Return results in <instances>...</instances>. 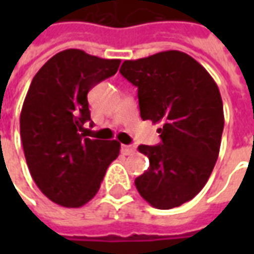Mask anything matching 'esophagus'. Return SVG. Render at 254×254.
<instances>
[{
	"instance_id": "1",
	"label": "esophagus",
	"mask_w": 254,
	"mask_h": 254,
	"mask_svg": "<svg viewBox=\"0 0 254 254\" xmlns=\"http://www.w3.org/2000/svg\"><path fill=\"white\" fill-rule=\"evenodd\" d=\"M121 152L124 155H132L134 152V147H132V145H121Z\"/></svg>"
}]
</instances>
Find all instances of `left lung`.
Returning <instances> with one entry per match:
<instances>
[{"mask_svg":"<svg viewBox=\"0 0 254 254\" xmlns=\"http://www.w3.org/2000/svg\"><path fill=\"white\" fill-rule=\"evenodd\" d=\"M120 72L137 87L141 118L160 124V144L138 145L149 167L134 185L152 207H180L204 188L218 160L224 127L218 85L178 50L125 61Z\"/></svg>","mask_w":254,"mask_h":254,"instance_id":"1","label":"left lung"}]
</instances>
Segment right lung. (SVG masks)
<instances>
[{
  "mask_svg": "<svg viewBox=\"0 0 254 254\" xmlns=\"http://www.w3.org/2000/svg\"><path fill=\"white\" fill-rule=\"evenodd\" d=\"M120 64L67 49L50 58L32 78L20 114V136L32 180L58 205L87 204L120 154L117 140L88 138L81 133L91 121L89 89L116 74Z\"/></svg>",
  "mask_w": 254,
  "mask_h": 254,
  "instance_id": "obj_1",
  "label": "right lung"
}]
</instances>
